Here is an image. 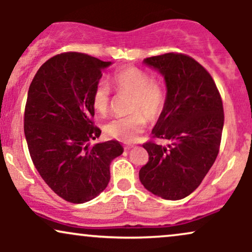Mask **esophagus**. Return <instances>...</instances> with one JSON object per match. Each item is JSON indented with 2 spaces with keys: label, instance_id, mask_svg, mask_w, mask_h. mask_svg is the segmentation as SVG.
I'll use <instances>...</instances> for the list:
<instances>
[{
  "label": "esophagus",
  "instance_id": "1",
  "mask_svg": "<svg viewBox=\"0 0 252 252\" xmlns=\"http://www.w3.org/2000/svg\"><path fill=\"white\" fill-rule=\"evenodd\" d=\"M132 147H134V146H131V144H126V147H124V148H126V150H129V149H131V148H132Z\"/></svg>",
  "mask_w": 252,
  "mask_h": 252
}]
</instances>
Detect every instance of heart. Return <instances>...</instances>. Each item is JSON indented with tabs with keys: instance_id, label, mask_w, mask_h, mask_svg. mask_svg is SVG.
I'll return each instance as SVG.
<instances>
[{
	"instance_id": "heart-1",
	"label": "heart",
	"mask_w": 252,
	"mask_h": 252,
	"mask_svg": "<svg viewBox=\"0 0 252 252\" xmlns=\"http://www.w3.org/2000/svg\"><path fill=\"white\" fill-rule=\"evenodd\" d=\"M111 84L117 94L131 96L129 111L132 114L109 121L104 124V131L118 141L132 142L143 132L147 126V118L155 121L162 115L166 106V92L161 83L153 79L148 72L132 66L114 72ZM91 103L97 114H108L111 105L108 84L97 83L92 91Z\"/></svg>"
}]
</instances>
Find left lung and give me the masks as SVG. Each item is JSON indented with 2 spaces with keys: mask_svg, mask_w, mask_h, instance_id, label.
Here are the masks:
<instances>
[{
  "mask_svg": "<svg viewBox=\"0 0 252 252\" xmlns=\"http://www.w3.org/2000/svg\"><path fill=\"white\" fill-rule=\"evenodd\" d=\"M164 77L166 106L143 148L149 160L140 180L153 194L168 200L186 198L199 187L215 163L224 126L222 100L209 71L192 57L166 53L146 58Z\"/></svg>",
  "mask_w": 252,
  "mask_h": 252,
  "instance_id": "8db88e82",
  "label": "left lung"
}]
</instances>
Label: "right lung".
<instances>
[{
  "label": "right lung",
  "mask_w": 252,
  "mask_h": 252,
  "mask_svg": "<svg viewBox=\"0 0 252 252\" xmlns=\"http://www.w3.org/2000/svg\"><path fill=\"white\" fill-rule=\"evenodd\" d=\"M110 62L78 52L48 59L36 72L25 108V135L34 166L56 194L83 204L103 192L110 163L123 153L118 141L99 137L91 97Z\"/></svg>",
  "instance_id": "obj_1"
}]
</instances>
